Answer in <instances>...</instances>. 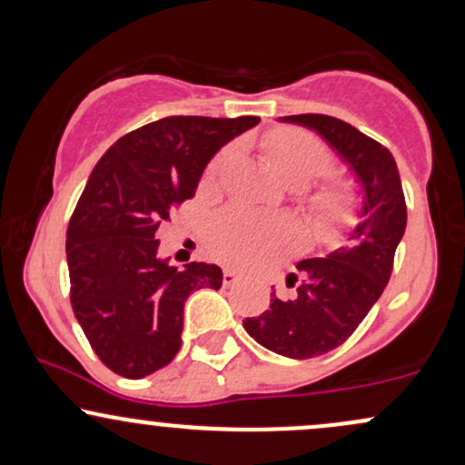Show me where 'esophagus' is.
Listing matches in <instances>:
<instances>
[{"label": "esophagus", "mask_w": 465, "mask_h": 465, "mask_svg": "<svg viewBox=\"0 0 465 465\" xmlns=\"http://www.w3.org/2000/svg\"><path fill=\"white\" fill-rule=\"evenodd\" d=\"M238 273H233V271H225V273H223V284L225 286H233V284H238Z\"/></svg>", "instance_id": "1"}]
</instances>
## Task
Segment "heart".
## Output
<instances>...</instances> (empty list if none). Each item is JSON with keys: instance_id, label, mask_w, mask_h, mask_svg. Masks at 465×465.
I'll list each match as a JSON object with an SVG mask.
<instances>
[{"instance_id": "b5f03b06", "label": "heart", "mask_w": 465, "mask_h": 465, "mask_svg": "<svg viewBox=\"0 0 465 465\" xmlns=\"http://www.w3.org/2000/svg\"><path fill=\"white\" fill-rule=\"evenodd\" d=\"M266 162L284 183L306 188L330 170V153L317 137L300 129L275 131L266 140ZM225 163V154L216 157L207 168V179H214ZM314 210L323 225H334L345 210V199L339 190H322L314 196ZM282 223L260 218L249 212H221L207 227V244L218 260L227 264H251L275 251L286 240Z\"/></svg>"}]
</instances>
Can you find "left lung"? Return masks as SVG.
Wrapping results in <instances>:
<instances>
[{
  "label": "left lung",
  "instance_id": "left-lung-1",
  "mask_svg": "<svg viewBox=\"0 0 465 465\" xmlns=\"http://www.w3.org/2000/svg\"><path fill=\"white\" fill-rule=\"evenodd\" d=\"M317 133L359 185L356 227L323 258L297 262L302 280L286 277L291 295L271 292V308L242 322L249 336L288 359H314L339 348L385 291L393 255L407 229L402 181L393 154L359 129L330 115L277 117Z\"/></svg>",
  "mask_w": 465,
  "mask_h": 465
}]
</instances>
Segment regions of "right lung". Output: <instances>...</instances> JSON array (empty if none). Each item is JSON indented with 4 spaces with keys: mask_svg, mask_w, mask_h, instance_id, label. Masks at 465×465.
Wrapping results in <instances>:
<instances>
[{
    "mask_svg": "<svg viewBox=\"0 0 465 465\" xmlns=\"http://www.w3.org/2000/svg\"><path fill=\"white\" fill-rule=\"evenodd\" d=\"M255 115H174L120 137L89 174L67 227L72 308L98 359L124 378L177 356L185 300L223 286L216 264L183 269L159 255V225L194 196L207 163Z\"/></svg>",
    "mask_w": 465,
    "mask_h": 465,
    "instance_id": "1",
    "label": "right lung"
}]
</instances>
